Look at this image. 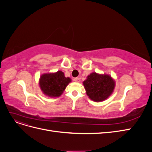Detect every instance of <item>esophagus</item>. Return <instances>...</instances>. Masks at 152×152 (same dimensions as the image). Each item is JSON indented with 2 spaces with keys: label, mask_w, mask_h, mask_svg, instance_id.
<instances>
[{
  "label": "esophagus",
  "mask_w": 152,
  "mask_h": 152,
  "mask_svg": "<svg viewBox=\"0 0 152 152\" xmlns=\"http://www.w3.org/2000/svg\"><path fill=\"white\" fill-rule=\"evenodd\" d=\"M73 80H74L76 82H80V79L79 77H75V78H74V79H73Z\"/></svg>",
  "instance_id": "obj_1"
}]
</instances>
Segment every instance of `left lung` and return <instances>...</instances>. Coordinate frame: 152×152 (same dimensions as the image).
Listing matches in <instances>:
<instances>
[{"label": "left lung", "mask_w": 152, "mask_h": 152, "mask_svg": "<svg viewBox=\"0 0 152 152\" xmlns=\"http://www.w3.org/2000/svg\"><path fill=\"white\" fill-rule=\"evenodd\" d=\"M83 84L87 96L94 102H102L108 98L115 87V82L111 77L95 72L87 76Z\"/></svg>", "instance_id": "1"}]
</instances>
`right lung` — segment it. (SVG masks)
Wrapping results in <instances>:
<instances>
[{
  "mask_svg": "<svg viewBox=\"0 0 152 152\" xmlns=\"http://www.w3.org/2000/svg\"><path fill=\"white\" fill-rule=\"evenodd\" d=\"M70 82V78L65 77L63 72L58 71L43 74L40 77L39 85L44 94L54 98L61 96Z\"/></svg>",
  "mask_w": 152,
  "mask_h": 152,
  "instance_id": "right-lung-1",
  "label": "right lung"
}]
</instances>
